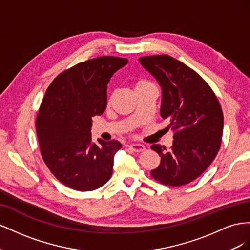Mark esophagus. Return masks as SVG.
<instances>
[{
	"mask_svg": "<svg viewBox=\"0 0 250 250\" xmlns=\"http://www.w3.org/2000/svg\"><path fill=\"white\" fill-rule=\"evenodd\" d=\"M130 148L132 149V151L136 152V153L146 151V146L144 145H140V144H132V145H130Z\"/></svg>",
	"mask_w": 250,
	"mask_h": 250,
	"instance_id": "34e87169",
	"label": "esophagus"
}]
</instances>
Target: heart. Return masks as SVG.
Masks as SVG:
<instances>
[{"label":"heart","mask_w":250,"mask_h":250,"mask_svg":"<svg viewBox=\"0 0 250 250\" xmlns=\"http://www.w3.org/2000/svg\"><path fill=\"white\" fill-rule=\"evenodd\" d=\"M148 87H154V84L148 82L146 80H139L136 82V83H135L134 88H135V91L137 90H140V89H145V88H148Z\"/></svg>","instance_id":"heart-1"}]
</instances>
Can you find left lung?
I'll use <instances>...</instances> for the list:
<instances>
[{
	"mask_svg": "<svg viewBox=\"0 0 250 250\" xmlns=\"http://www.w3.org/2000/svg\"><path fill=\"white\" fill-rule=\"evenodd\" d=\"M161 88L160 115L175 130L169 149L151 148L161 157L151 170L154 179L170 187L188 184L200 176L217 156L223 134V113L203 78L169 55L139 59Z\"/></svg>",
	"mask_w": 250,
	"mask_h": 250,
	"instance_id": "obj_1",
	"label": "left lung"
}]
</instances>
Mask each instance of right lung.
Listing matches in <instances>:
<instances>
[{
	"label": "right lung",
	"instance_id": "add662e5",
	"mask_svg": "<svg viewBox=\"0 0 250 250\" xmlns=\"http://www.w3.org/2000/svg\"><path fill=\"white\" fill-rule=\"evenodd\" d=\"M126 59L102 56L66 70L49 85L37 118L41 153L56 179L80 190H94L112 176L117 140L92 141V117L108 104L106 89Z\"/></svg>",
	"mask_w": 250,
	"mask_h": 250
}]
</instances>
